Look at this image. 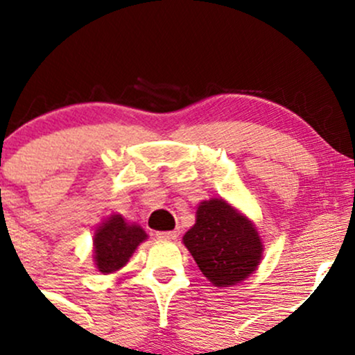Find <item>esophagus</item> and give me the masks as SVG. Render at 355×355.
Instances as JSON below:
<instances>
[{
  "instance_id": "1",
  "label": "esophagus",
  "mask_w": 355,
  "mask_h": 355,
  "mask_svg": "<svg viewBox=\"0 0 355 355\" xmlns=\"http://www.w3.org/2000/svg\"><path fill=\"white\" fill-rule=\"evenodd\" d=\"M157 237L159 239H166V241H173L178 237V231H162V232H157Z\"/></svg>"
}]
</instances>
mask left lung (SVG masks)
<instances>
[{
  "label": "left lung",
  "instance_id": "left-lung-1",
  "mask_svg": "<svg viewBox=\"0 0 355 355\" xmlns=\"http://www.w3.org/2000/svg\"><path fill=\"white\" fill-rule=\"evenodd\" d=\"M184 244L216 286L243 282L258 268L263 244L246 217L220 198L202 202Z\"/></svg>",
  "mask_w": 355,
  "mask_h": 355
}]
</instances>
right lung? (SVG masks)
Masks as SVG:
<instances>
[{
  "label": "right lung",
  "mask_w": 355,
  "mask_h": 355,
  "mask_svg": "<svg viewBox=\"0 0 355 355\" xmlns=\"http://www.w3.org/2000/svg\"><path fill=\"white\" fill-rule=\"evenodd\" d=\"M146 232L139 225H128L121 216H112L97 229L94 236L96 264L99 271L112 272L123 268Z\"/></svg>",
  "instance_id": "add662e5"
}]
</instances>
